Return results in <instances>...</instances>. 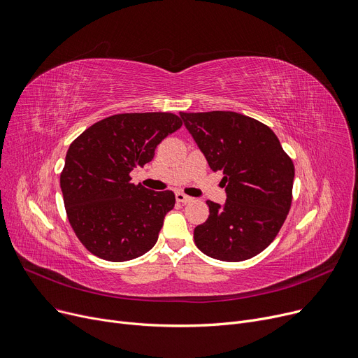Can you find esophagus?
<instances>
[{
	"instance_id": "1",
	"label": "esophagus",
	"mask_w": 358,
	"mask_h": 358,
	"mask_svg": "<svg viewBox=\"0 0 358 358\" xmlns=\"http://www.w3.org/2000/svg\"><path fill=\"white\" fill-rule=\"evenodd\" d=\"M176 199H177V201H180V203H189V201L193 200L190 196L184 194V193H181V192H177V193H176Z\"/></svg>"
}]
</instances>
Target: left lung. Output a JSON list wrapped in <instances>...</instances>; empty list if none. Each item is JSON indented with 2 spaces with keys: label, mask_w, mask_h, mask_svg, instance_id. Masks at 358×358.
I'll return each instance as SVG.
<instances>
[{
  "label": "left lung",
  "mask_w": 358,
  "mask_h": 358,
  "mask_svg": "<svg viewBox=\"0 0 358 358\" xmlns=\"http://www.w3.org/2000/svg\"><path fill=\"white\" fill-rule=\"evenodd\" d=\"M212 171H222L227 201L208 200L209 217L194 228L206 256L247 260L275 240L292 201L294 164L265 124L232 111L180 113Z\"/></svg>",
  "instance_id": "obj_1"
}]
</instances>
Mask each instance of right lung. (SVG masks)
Segmentation results:
<instances>
[{"label":"right lung","mask_w":358,"mask_h":358,"mask_svg":"<svg viewBox=\"0 0 358 358\" xmlns=\"http://www.w3.org/2000/svg\"><path fill=\"white\" fill-rule=\"evenodd\" d=\"M182 126L171 113L103 118L70 145L59 177L67 217L77 238L103 260L126 262L155 245L176 194L130 182L164 138Z\"/></svg>","instance_id":"obj_1"}]
</instances>
